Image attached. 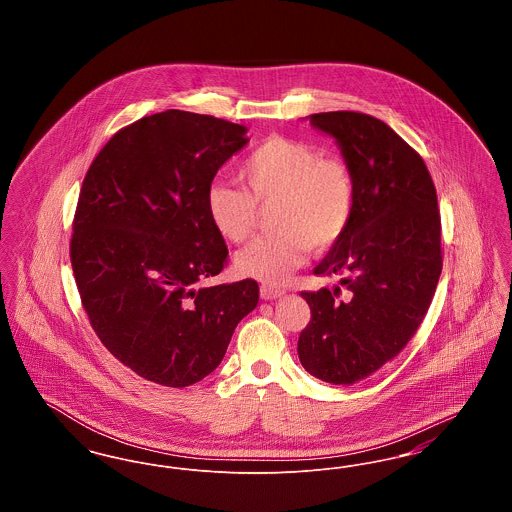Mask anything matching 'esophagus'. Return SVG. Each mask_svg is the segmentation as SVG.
Masks as SVG:
<instances>
[{
    "instance_id": "34e87169",
    "label": "esophagus",
    "mask_w": 512,
    "mask_h": 512,
    "mask_svg": "<svg viewBox=\"0 0 512 512\" xmlns=\"http://www.w3.org/2000/svg\"><path fill=\"white\" fill-rule=\"evenodd\" d=\"M282 295H286V290L282 288H272V286H261V297L265 301H272V299H280Z\"/></svg>"
}]
</instances>
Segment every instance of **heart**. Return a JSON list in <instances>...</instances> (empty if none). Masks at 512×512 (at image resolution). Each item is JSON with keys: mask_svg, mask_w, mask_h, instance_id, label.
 Returning <instances> with one entry per match:
<instances>
[{"mask_svg": "<svg viewBox=\"0 0 512 512\" xmlns=\"http://www.w3.org/2000/svg\"><path fill=\"white\" fill-rule=\"evenodd\" d=\"M244 186L215 184L207 194V215L220 236L244 244L255 232L259 207H270L280 232L259 238L236 257L238 272L280 286L301 267L307 251L338 244L353 219L357 184L351 167L336 155L284 136L255 147L238 169Z\"/></svg>", "mask_w": 512, "mask_h": 512, "instance_id": "b5f03b06", "label": "heart"}]
</instances>
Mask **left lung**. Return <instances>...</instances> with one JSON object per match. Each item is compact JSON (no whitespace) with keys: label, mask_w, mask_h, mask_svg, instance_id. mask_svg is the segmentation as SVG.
Returning a JSON list of instances; mask_svg holds the SVG:
<instances>
[{"label":"left lung","mask_w":512,"mask_h":512,"mask_svg":"<svg viewBox=\"0 0 512 512\" xmlns=\"http://www.w3.org/2000/svg\"><path fill=\"white\" fill-rule=\"evenodd\" d=\"M307 119L336 140L357 201L349 228L315 268L340 282L301 293L311 322L297 355L318 380L351 386L391 361L428 313L441 274L438 195L422 157L386 122L355 111Z\"/></svg>","instance_id":"8db88e82"}]
</instances>
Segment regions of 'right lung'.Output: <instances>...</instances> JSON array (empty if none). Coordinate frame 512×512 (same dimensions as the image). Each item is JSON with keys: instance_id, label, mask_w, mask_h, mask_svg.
Returning <instances> with one entry per match:
<instances>
[{"instance_id": "right-lung-1", "label": "right lung", "mask_w": 512, "mask_h": 512, "mask_svg": "<svg viewBox=\"0 0 512 512\" xmlns=\"http://www.w3.org/2000/svg\"><path fill=\"white\" fill-rule=\"evenodd\" d=\"M245 134L211 115L155 113L119 130L82 182L71 240L82 305L101 343L149 382L209 376L259 303L255 280L197 288L228 257L207 194Z\"/></svg>"}]
</instances>
